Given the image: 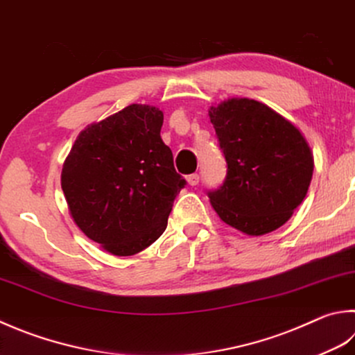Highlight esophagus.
Instances as JSON below:
<instances>
[{
    "label": "esophagus",
    "instance_id": "obj_1",
    "mask_svg": "<svg viewBox=\"0 0 355 355\" xmlns=\"http://www.w3.org/2000/svg\"><path fill=\"white\" fill-rule=\"evenodd\" d=\"M187 182H189V185L195 187L199 184V175H196V173H193V175H190L189 178H187Z\"/></svg>",
    "mask_w": 355,
    "mask_h": 355
}]
</instances>
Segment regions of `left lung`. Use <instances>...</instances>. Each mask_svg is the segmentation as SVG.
I'll return each instance as SVG.
<instances>
[{
	"mask_svg": "<svg viewBox=\"0 0 355 355\" xmlns=\"http://www.w3.org/2000/svg\"><path fill=\"white\" fill-rule=\"evenodd\" d=\"M227 162L224 184L209 191L218 216L259 236L282 227L303 202L313 156L295 125L252 98H229L209 110Z\"/></svg>",
	"mask_w": 355,
	"mask_h": 355,
	"instance_id": "8db88e82",
	"label": "left lung"
}]
</instances>
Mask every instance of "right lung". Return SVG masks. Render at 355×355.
Segmentation results:
<instances>
[{
    "label": "right lung",
    "mask_w": 355,
    "mask_h": 355,
    "mask_svg": "<svg viewBox=\"0 0 355 355\" xmlns=\"http://www.w3.org/2000/svg\"><path fill=\"white\" fill-rule=\"evenodd\" d=\"M162 123L156 106H126L86 126L63 164L73 223L112 255H135L155 243L185 185L160 139Z\"/></svg>",
    "instance_id": "right-lung-1"
}]
</instances>
